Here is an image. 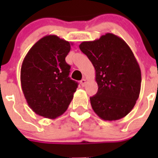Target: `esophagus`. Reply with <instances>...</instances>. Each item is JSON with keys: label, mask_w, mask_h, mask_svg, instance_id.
Segmentation results:
<instances>
[{"label": "esophagus", "mask_w": 158, "mask_h": 158, "mask_svg": "<svg viewBox=\"0 0 158 158\" xmlns=\"http://www.w3.org/2000/svg\"><path fill=\"white\" fill-rule=\"evenodd\" d=\"M85 83H86V79H82V80L80 81V84L82 86H84V85H85Z\"/></svg>", "instance_id": "obj_1"}]
</instances>
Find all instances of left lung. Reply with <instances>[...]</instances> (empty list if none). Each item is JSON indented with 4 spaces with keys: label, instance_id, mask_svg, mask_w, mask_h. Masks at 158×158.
Listing matches in <instances>:
<instances>
[{
    "label": "left lung",
    "instance_id": "obj_1",
    "mask_svg": "<svg viewBox=\"0 0 158 158\" xmlns=\"http://www.w3.org/2000/svg\"><path fill=\"white\" fill-rule=\"evenodd\" d=\"M79 48L95 69L98 89L90 97L95 114L105 121L126 116L139 97L141 83V69L131 49L122 38L110 33L84 41Z\"/></svg>",
    "mask_w": 158,
    "mask_h": 158
}]
</instances>
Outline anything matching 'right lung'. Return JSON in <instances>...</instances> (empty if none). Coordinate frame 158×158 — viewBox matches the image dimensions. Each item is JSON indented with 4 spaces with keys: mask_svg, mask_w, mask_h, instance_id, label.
<instances>
[{
    "mask_svg": "<svg viewBox=\"0 0 158 158\" xmlns=\"http://www.w3.org/2000/svg\"><path fill=\"white\" fill-rule=\"evenodd\" d=\"M70 44L56 35L37 41L23 59L20 82L28 106L36 114L50 119L63 114L69 106L78 82L69 77L66 57Z\"/></svg>",
    "mask_w": 158,
    "mask_h": 158,
    "instance_id": "right-lung-1",
    "label": "right lung"
}]
</instances>
